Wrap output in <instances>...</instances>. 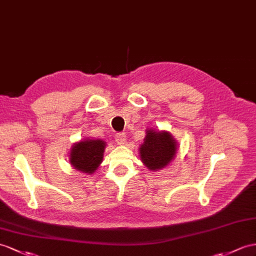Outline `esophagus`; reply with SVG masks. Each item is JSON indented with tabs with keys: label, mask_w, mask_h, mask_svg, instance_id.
Masks as SVG:
<instances>
[{
	"label": "esophagus",
	"mask_w": 256,
	"mask_h": 256,
	"mask_svg": "<svg viewBox=\"0 0 256 256\" xmlns=\"http://www.w3.org/2000/svg\"><path fill=\"white\" fill-rule=\"evenodd\" d=\"M115 140H116V142L118 143V144H124V143L126 142V140H127L126 134H124V132L117 134L116 136H115Z\"/></svg>",
	"instance_id": "34e87169"
}]
</instances>
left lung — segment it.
Wrapping results in <instances>:
<instances>
[{"instance_id": "left-lung-1", "label": "left lung", "mask_w": 256, "mask_h": 256, "mask_svg": "<svg viewBox=\"0 0 256 256\" xmlns=\"http://www.w3.org/2000/svg\"><path fill=\"white\" fill-rule=\"evenodd\" d=\"M176 150V141L170 132L148 130L144 142L140 148V155L148 170H156L170 164L175 156Z\"/></svg>"}]
</instances>
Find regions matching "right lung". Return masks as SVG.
Here are the masks:
<instances>
[{
  "mask_svg": "<svg viewBox=\"0 0 256 256\" xmlns=\"http://www.w3.org/2000/svg\"><path fill=\"white\" fill-rule=\"evenodd\" d=\"M105 142L102 140H84L74 144L70 152V164L74 170L92 174L103 160Z\"/></svg>",
  "mask_w": 256,
  "mask_h": 256,
  "instance_id": "add662e5",
  "label": "right lung"
}]
</instances>
